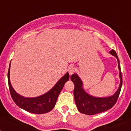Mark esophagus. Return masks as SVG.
Wrapping results in <instances>:
<instances>
[{"mask_svg":"<svg viewBox=\"0 0 131 131\" xmlns=\"http://www.w3.org/2000/svg\"><path fill=\"white\" fill-rule=\"evenodd\" d=\"M75 68H74V67L71 66V67H70V68H68V72H69V73L70 75H72V74L75 72Z\"/></svg>","mask_w":131,"mask_h":131,"instance_id":"34e87169","label":"esophagus"}]
</instances>
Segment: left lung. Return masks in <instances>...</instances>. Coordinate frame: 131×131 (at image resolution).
Wrapping results in <instances>:
<instances>
[{
    "instance_id": "obj_1",
    "label": "left lung",
    "mask_w": 131,
    "mask_h": 131,
    "mask_svg": "<svg viewBox=\"0 0 131 131\" xmlns=\"http://www.w3.org/2000/svg\"><path fill=\"white\" fill-rule=\"evenodd\" d=\"M110 52L117 59L118 68L119 69V77L121 79L119 87L113 96L107 98H95L91 96L83 90L81 80L80 79L77 74H73L71 75V79L75 84L73 92L75 102L78 110L81 113L86 115H95L97 113L106 112L109 109L112 108L117 101L123 83L121 68L118 56L115 50L112 49Z\"/></svg>"
}]
</instances>
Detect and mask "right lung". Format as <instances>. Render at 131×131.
I'll list each match as a JSON object with an SVG mask.
<instances>
[{
    "instance_id": "1",
    "label": "right lung",
    "mask_w": 131,
    "mask_h": 131,
    "mask_svg": "<svg viewBox=\"0 0 131 131\" xmlns=\"http://www.w3.org/2000/svg\"><path fill=\"white\" fill-rule=\"evenodd\" d=\"M69 73H67L56 84L52 89L45 94L36 98H25L18 93L12 86L10 81V67L8 72V81L10 92L14 102L21 108L24 109L27 112L36 114H42L51 111L54 108L58 97L62 91L65 83L69 80Z\"/></svg>"
}]
</instances>
